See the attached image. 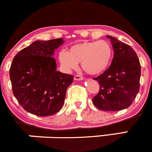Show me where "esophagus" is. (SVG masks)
Here are the masks:
<instances>
[{"label": "esophagus", "mask_w": 152, "mask_h": 152, "mask_svg": "<svg viewBox=\"0 0 152 152\" xmlns=\"http://www.w3.org/2000/svg\"><path fill=\"white\" fill-rule=\"evenodd\" d=\"M83 76L80 75H75V77H74L75 80H83Z\"/></svg>", "instance_id": "esophagus-1"}]
</instances>
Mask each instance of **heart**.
Segmentation results:
<instances>
[{"label":"heart","mask_w":152,"mask_h":152,"mask_svg":"<svg viewBox=\"0 0 152 152\" xmlns=\"http://www.w3.org/2000/svg\"><path fill=\"white\" fill-rule=\"evenodd\" d=\"M113 49L106 40L83 41L72 45L68 52L61 50L58 60L64 70L71 72L81 63V67L86 73L99 75L107 69L112 62Z\"/></svg>","instance_id":"b5f03b06"}]
</instances>
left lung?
Listing matches in <instances>:
<instances>
[{"instance_id": "8db88e82", "label": "left lung", "mask_w": 152, "mask_h": 152, "mask_svg": "<svg viewBox=\"0 0 152 152\" xmlns=\"http://www.w3.org/2000/svg\"><path fill=\"white\" fill-rule=\"evenodd\" d=\"M106 37L111 40L115 54L110 66L94 78L100 90L92 102L100 110H123L130 106L140 90V64L130 46L112 36Z\"/></svg>"}]
</instances>
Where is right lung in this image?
Instances as JSON below:
<instances>
[{
	"label": "right lung",
	"mask_w": 152,
	"mask_h": 152,
	"mask_svg": "<svg viewBox=\"0 0 152 152\" xmlns=\"http://www.w3.org/2000/svg\"><path fill=\"white\" fill-rule=\"evenodd\" d=\"M62 38L37 40L15 56L10 69L13 94L26 112L37 116L56 114L74 76L57 71L53 58Z\"/></svg>",
	"instance_id": "obj_1"
}]
</instances>
